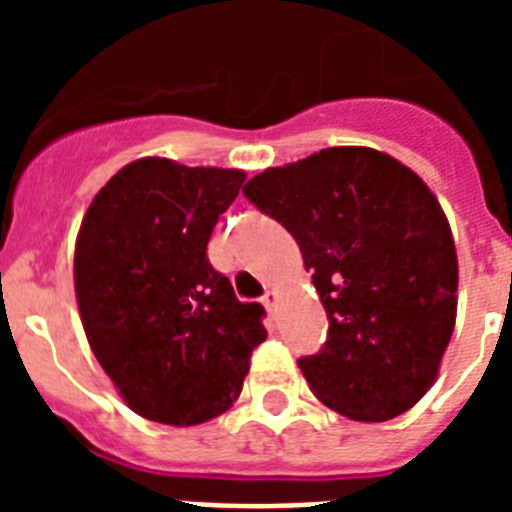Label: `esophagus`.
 <instances>
[{
    "instance_id": "1",
    "label": "esophagus",
    "mask_w": 512,
    "mask_h": 512,
    "mask_svg": "<svg viewBox=\"0 0 512 512\" xmlns=\"http://www.w3.org/2000/svg\"><path fill=\"white\" fill-rule=\"evenodd\" d=\"M261 302H264V307L271 312V315L277 312V292H271V289H269V292H266V295L261 297Z\"/></svg>"
}]
</instances>
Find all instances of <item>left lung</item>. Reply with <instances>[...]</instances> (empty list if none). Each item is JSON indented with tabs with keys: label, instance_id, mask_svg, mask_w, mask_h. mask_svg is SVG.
I'll return each instance as SVG.
<instances>
[{
	"label": "left lung",
	"instance_id": "1",
	"mask_svg": "<svg viewBox=\"0 0 512 512\" xmlns=\"http://www.w3.org/2000/svg\"><path fill=\"white\" fill-rule=\"evenodd\" d=\"M248 202L292 233L328 315L300 364L323 405L361 423L410 410L436 382L456 323L454 235L428 184L364 146L266 169Z\"/></svg>",
	"mask_w": 512,
	"mask_h": 512
}]
</instances>
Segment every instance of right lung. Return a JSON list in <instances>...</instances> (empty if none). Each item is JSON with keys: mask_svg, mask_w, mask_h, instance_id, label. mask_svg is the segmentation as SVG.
<instances>
[{"mask_svg": "<svg viewBox=\"0 0 512 512\" xmlns=\"http://www.w3.org/2000/svg\"><path fill=\"white\" fill-rule=\"evenodd\" d=\"M246 174L138 158L81 220L74 287L94 356L133 413L197 425L238 400L264 307L212 269L207 241Z\"/></svg>", "mask_w": 512, "mask_h": 512, "instance_id": "1", "label": "right lung"}]
</instances>
